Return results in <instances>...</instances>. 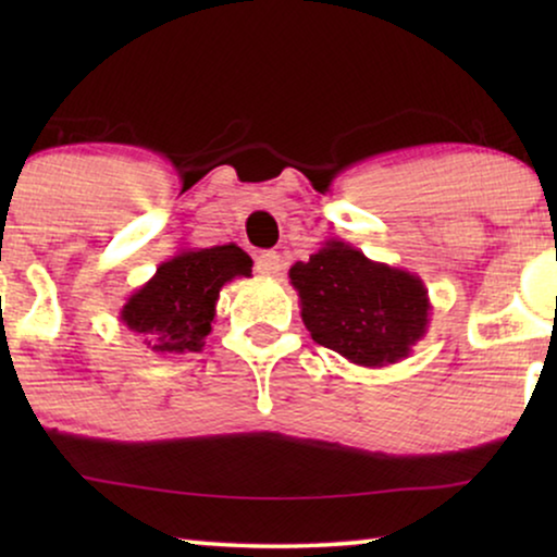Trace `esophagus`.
Segmentation results:
<instances>
[{
  "label": "esophagus",
  "instance_id": "obj_1",
  "mask_svg": "<svg viewBox=\"0 0 557 557\" xmlns=\"http://www.w3.org/2000/svg\"><path fill=\"white\" fill-rule=\"evenodd\" d=\"M281 271V256L276 250H261V253L256 256V273H261V276H276Z\"/></svg>",
  "mask_w": 557,
  "mask_h": 557
}]
</instances>
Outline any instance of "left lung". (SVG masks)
Segmentation results:
<instances>
[{"label":"left lung","mask_w":557,"mask_h":557,"mask_svg":"<svg viewBox=\"0 0 557 557\" xmlns=\"http://www.w3.org/2000/svg\"><path fill=\"white\" fill-rule=\"evenodd\" d=\"M311 339L362 368H387L429 332L431 299L421 276L370 261L345 240H326L288 269Z\"/></svg>","instance_id":"1"}]
</instances>
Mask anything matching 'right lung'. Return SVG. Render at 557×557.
<instances>
[{
	"label": "right lung",
	"instance_id": "right-lung-1",
	"mask_svg": "<svg viewBox=\"0 0 557 557\" xmlns=\"http://www.w3.org/2000/svg\"><path fill=\"white\" fill-rule=\"evenodd\" d=\"M250 269L253 261L235 243L182 248L128 296L119 311L121 324L157 355L200 352L215 322L220 288L235 276H250Z\"/></svg>",
	"mask_w": 557,
	"mask_h": 557
}]
</instances>
